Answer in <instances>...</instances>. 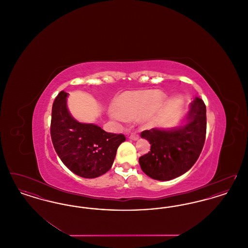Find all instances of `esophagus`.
Returning a JSON list of instances; mask_svg holds the SVG:
<instances>
[{"mask_svg":"<svg viewBox=\"0 0 248 248\" xmlns=\"http://www.w3.org/2000/svg\"><path fill=\"white\" fill-rule=\"evenodd\" d=\"M129 139L131 140L137 141V140H140V136H139V135H136V134H134V135H131V136H130Z\"/></svg>","mask_w":248,"mask_h":248,"instance_id":"1","label":"esophagus"}]
</instances>
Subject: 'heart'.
<instances>
[{
    "instance_id": "b5f03b06",
    "label": "heart",
    "mask_w": 248,
    "mask_h": 248,
    "mask_svg": "<svg viewBox=\"0 0 248 248\" xmlns=\"http://www.w3.org/2000/svg\"><path fill=\"white\" fill-rule=\"evenodd\" d=\"M165 101V94L153 89L126 91L112 102L111 118L130 121L138 117L142 124H149Z\"/></svg>"
}]
</instances>
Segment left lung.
Instances as JSON below:
<instances>
[{
    "mask_svg": "<svg viewBox=\"0 0 248 248\" xmlns=\"http://www.w3.org/2000/svg\"><path fill=\"white\" fill-rule=\"evenodd\" d=\"M205 133L206 108L200 97L196 96L189 103V111L181 125L142 132V139L152 145L151 152L139 160L142 171L160 181L185 174L200 156Z\"/></svg>",
    "mask_w": 248,
    "mask_h": 248,
    "instance_id": "left-lung-1",
    "label": "left lung"
}]
</instances>
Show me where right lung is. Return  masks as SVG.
Returning a JSON list of instances; mask_svg holds the SVG:
<instances>
[{
	"mask_svg": "<svg viewBox=\"0 0 248 248\" xmlns=\"http://www.w3.org/2000/svg\"><path fill=\"white\" fill-rule=\"evenodd\" d=\"M69 93L61 91L52 108L51 138L60 160L75 175L95 178L112 166L124 135L108 133L94 124L81 123L70 112Z\"/></svg>",
	"mask_w": 248,
	"mask_h": 248,
	"instance_id": "1",
	"label": "right lung"
}]
</instances>
